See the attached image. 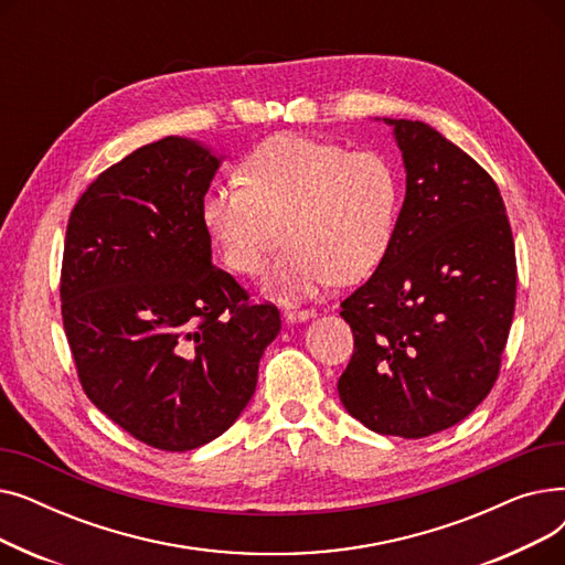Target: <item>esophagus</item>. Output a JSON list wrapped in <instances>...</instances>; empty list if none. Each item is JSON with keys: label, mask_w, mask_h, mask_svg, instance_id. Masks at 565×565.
I'll use <instances>...</instances> for the list:
<instances>
[{"label": "esophagus", "mask_w": 565, "mask_h": 565, "mask_svg": "<svg viewBox=\"0 0 565 565\" xmlns=\"http://www.w3.org/2000/svg\"><path fill=\"white\" fill-rule=\"evenodd\" d=\"M311 316H313V311H309V309H300V307H288V309L284 311L286 322H302V320H309Z\"/></svg>", "instance_id": "esophagus-1"}]
</instances>
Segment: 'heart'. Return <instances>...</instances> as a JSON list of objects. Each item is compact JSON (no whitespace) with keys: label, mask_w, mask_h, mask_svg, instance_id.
<instances>
[{"label":"heart","mask_w":565,"mask_h":565,"mask_svg":"<svg viewBox=\"0 0 565 565\" xmlns=\"http://www.w3.org/2000/svg\"><path fill=\"white\" fill-rule=\"evenodd\" d=\"M237 175L241 183L205 192L201 217L224 263L243 277L260 275L288 241L267 279L277 298L360 281L394 241L403 183L384 153L277 135L254 148Z\"/></svg>","instance_id":"heart-1"}]
</instances>
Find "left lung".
<instances>
[{
  "instance_id": "obj_1",
  "label": "left lung",
  "mask_w": 565,
  "mask_h": 565,
  "mask_svg": "<svg viewBox=\"0 0 565 565\" xmlns=\"http://www.w3.org/2000/svg\"><path fill=\"white\" fill-rule=\"evenodd\" d=\"M405 164V201L377 270L341 302L354 352L348 414L419 439L477 409L499 375L515 311V243L490 173L435 128L382 118Z\"/></svg>"
}]
</instances>
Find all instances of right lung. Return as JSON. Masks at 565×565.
Returning a JSON list of instances; mask_svg holds the SVG:
<instances>
[{"label":"right lung","instance_id":"add662e5","mask_svg":"<svg viewBox=\"0 0 565 565\" xmlns=\"http://www.w3.org/2000/svg\"><path fill=\"white\" fill-rule=\"evenodd\" d=\"M220 162L194 139L146 143L86 188L66 228L58 292L82 390L160 451L228 430L281 330L275 305L213 265L201 203Z\"/></svg>","mask_w":565,"mask_h":565}]
</instances>
